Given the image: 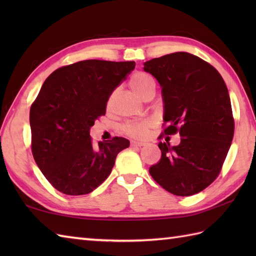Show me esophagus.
<instances>
[{"mask_svg": "<svg viewBox=\"0 0 256 256\" xmlns=\"http://www.w3.org/2000/svg\"><path fill=\"white\" fill-rule=\"evenodd\" d=\"M146 143L144 142H138V140H132L131 142V146H138V148H140V146H145Z\"/></svg>", "mask_w": 256, "mask_h": 256, "instance_id": "34e87169", "label": "esophagus"}]
</instances>
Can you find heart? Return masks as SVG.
<instances>
[{
    "label": "heart",
    "mask_w": 256,
    "mask_h": 256,
    "mask_svg": "<svg viewBox=\"0 0 256 256\" xmlns=\"http://www.w3.org/2000/svg\"><path fill=\"white\" fill-rule=\"evenodd\" d=\"M130 88L133 90L138 96L144 98L148 96L150 91H155V81L148 74L145 72H135L131 79H130ZM155 125V120L152 118H146L143 120H136V121H130L125 123L122 130L128 136L135 138H143L148 133V130Z\"/></svg>",
    "instance_id": "b5f03b06"
}]
</instances>
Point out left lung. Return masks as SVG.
<instances>
[{
    "instance_id": "left-lung-1",
    "label": "left lung",
    "mask_w": 256,
    "mask_h": 256,
    "mask_svg": "<svg viewBox=\"0 0 256 256\" xmlns=\"http://www.w3.org/2000/svg\"><path fill=\"white\" fill-rule=\"evenodd\" d=\"M162 86L164 134L180 144L160 142V160L150 168L154 180L176 196L202 192L219 176L234 134L229 91L214 67L178 52L144 62Z\"/></svg>"
}]
</instances>
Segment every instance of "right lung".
Returning <instances> with one entry per match:
<instances>
[{
  "instance_id": "right-lung-1",
  "label": "right lung",
  "mask_w": 256,
  "mask_h": 256,
  "mask_svg": "<svg viewBox=\"0 0 256 256\" xmlns=\"http://www.w3.org/2000/svg\"><path fill=\"white\" fill-rule=\"evenodd\" d=\"M134 68V62L90 59L58 68L42 86L30 111L32 153L58 192L90 194L130 146L118 136L94 146L90 128L104 116L108 98Z\"/></svg>"
}]
</instances>
